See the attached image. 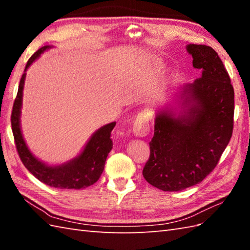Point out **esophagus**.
I'll return each instance as SVG.
<instances>
[{"mask_svg": "<svg viewBox=\"0 0 250 250\" xmlns=\"http://www.w3.org/2000/svg\"><path fill=\"white\" fill-rule=\"evenodd\" d=\"M133 133L137 137H145L149 133V116L146 111L137 115L133 125Z\"/></svg>", "mask_w": 250, "mask_h": 250, "instance_id": "esophagus-1", "label": "esophagus"}]
</instances>
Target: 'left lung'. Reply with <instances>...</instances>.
<instances>
[{
	"label": "left lung",
	"mask_w": 250,
	"mask_h": 250,
	"mask_svg": "<svg viewBox=\"0 0 250 250\" xmlns=\"http://www.w3.org/2000/svg\"><path fill=\"white\" fill-rule=\"evenodd\" d=\"M194 68L192 83L178 88L173 105L156 110L155 134L143 176L162 191H180L201 183L230 142L234 90L218 54L209 46H186Z\"/></svg>",
	"instance_id": "1"
}]
</instances>
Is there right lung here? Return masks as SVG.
<instances>
[{
	"instance_id": "add662e5",
	"label": "right lung",
	"mask_w": 250,
	"mask_h": 250,
	"mask_svg": "<svg viewBox=\"0 0 250 250\" xmlns=\"http://www.w3.org/2000/svg\"><path fill=\"white\" fill-rule=\"evenodd\" d=\"M50 48H52V46L47 45L42 47L26 63L24 73L20 79L17 97L13 106L12 129L14 139L21 161L29 169V172L33 174L42 183L54 188L83 189L97 183L101 174L104 171L106 158L113 148L110 133L116 125V122H110L108 125L101 126L91 135L77 157L60 166H48L31 152L23 139L20 125L23 87L26 76L25 72L37 58H40L43 52Z\"/></svg>"
}]
</instances>
